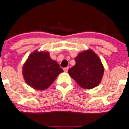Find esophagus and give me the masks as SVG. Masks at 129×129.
Returning <instances> with one entry per match:
<instances>
[{
    "mask_svg": "<svg viewBox=\"0 0 129 129\" xmlns=\"http://www.w3.org/2000/svg\"><path fill=\"white\" fill-rule=\"evenodd\" d=\"M68 69H69V67H66V68H64V72H67L68 70Z\"/></svg>",
    "mask_w": 129,
    "mask_h": 129,
    "instance_id": "1",
    "label": "esophagus"
}]
</instances>
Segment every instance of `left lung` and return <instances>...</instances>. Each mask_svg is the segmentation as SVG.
Returning a JSON list of instances; mask_svg holds the SVG:
<instances>
[{"label":"left lung","instance_id":"obj_1","mask_svg":"<svg viewBox=\"0 0 129 129\" xmlns=\"http://www.w3.org/2000/svg\"><path fill=\"white\" fill-rule=\"evenodd\" d=\"M76 64L68 71L69 75L84 89H92L100 83L104 67L99 56L89 49L81 52L75 58Z\"/></svg>","mask_w":129,"mask_h":129}]
</instances>
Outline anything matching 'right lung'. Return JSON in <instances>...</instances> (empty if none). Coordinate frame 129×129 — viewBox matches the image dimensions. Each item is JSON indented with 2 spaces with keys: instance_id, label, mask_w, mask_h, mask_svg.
Wrapping results in <instances>:
<instances>
[{
  "instance_id": "obj_1",
  "label": "right lung",
  "mask_w": 129,
  "mask_h": 129,
  "mask_svg": "<svg viewBox=\"0 0 129 129\" xmlns=\"http://www.w3.org/2000/svg\"><path fill=\"white\" fill-rule=\"evenodd\" d=\"M62 72L63 69L45 51H33L22 67V75L25 83L36 90H46Z\"/></svg>"
}]
</instances>
